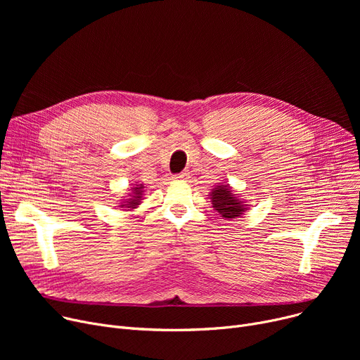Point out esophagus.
<instances>
[{"mask_svg":"<svg viewBox=\"0 0 360 360\" xmlns=\"http://www.w3.org/2000/svg\"><path fill=\"white\" fill-rule=\"evenodd\" d=\"M188 178H190V174H188V172H181V174L174 176V179H176V181H186Z\"/></svg>","mask_w":360,"mask_h":360,"instance_id":"esophagus-1","label":"esophagus"}]
</instances>
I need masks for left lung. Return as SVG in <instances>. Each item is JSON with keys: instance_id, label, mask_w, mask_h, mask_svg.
I'll use <instances>...</instances> for the list:
<instances>
[{"instance_id": "8db88e82", "label": "left lung", "mask_w": 360, "mask_h": 360, "mask_svg": "<svg viewBox=\"0 0 360 360\" xmlns=\"http://www.w3.org/2000/svg\"><path fill=\"white\" fill-rule=\"evenodd\" d=\"M210 200L213 209L223 219H236L248 210V204H245L239 194H235L229 184L216 185L210 193Z\"/></svg>"}]
</instances>
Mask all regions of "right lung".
<instances>
[{"mask_svg":"<svg viewBox=\"0 0 360 360\" xmlns=\"http://www.w3.org/2000/svg\"><path fill=\"white\" fill-rule=\"evenodd\" d=\"M144 186L143 184L140 185H134L131 186V190L128 193V198H124L121 201V209H125V210H134L137 209V207L141 204V200H143V191Z\"/></svg>","mask_w":360,"mask_h":360,"instance_id":"right-lung-1","label":"right lung"}]
</instances>
